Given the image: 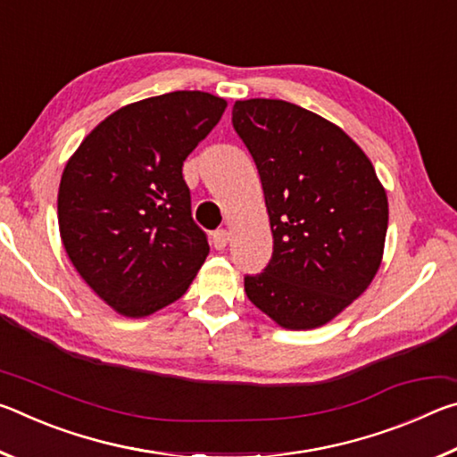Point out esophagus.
<instances>
[{"label": "esophagus", "instance_id": "1", "mask_svg": "<svg viewBox=\"0 0 457 457\" xmlns=\"http://www.w3.org/2000/svg\"><path fill=\"white\" fill-rule=\"evenodd\" d=\"M228 242H229V231L228 229H215L213 234H212V244H213V247L215 250H223V247L228 245Z\"/></svg>", "mask_w": 457, "mask_h": 457}]
</instances>
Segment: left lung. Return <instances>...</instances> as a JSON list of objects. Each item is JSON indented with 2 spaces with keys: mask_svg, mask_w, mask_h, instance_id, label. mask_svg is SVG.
Returning <instances> with one entry per match:
<instances>
[{
  "mask_svg": "<svg viewBox=\"0 0 457 457\" xmlns=\"http://www.w3.org/2000/svg\"><path fill=\"white\" fill-rule=\"evenodd\" d=\"M231 125L256 163L272 258L245 274L247 298L290 330L322 327L359 298L383 258L386 195L337 125L286 100H237Z\"/></svg>",
  "mask_w": 457,
  "mask_h": 457,
  "instance_id": "1",
  "label": "left lung"
}]
</instances>
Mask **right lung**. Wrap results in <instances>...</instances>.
<instances>
[{
  "instance_id": "1",
  "label": "right lung",
  "mask_w": 457,
  "mask_h": 457,
  "mask_svg": "<svg viewBox=\"0 0 457 457\" xmlns=\"http://www.w3.org/2000/svg\"><path fill=\"white\" fill-rule=\"evenodd\" d=\"M226 100L177 90L119 108L62 173L60 236L106 304L146 316L181 298L207 253L191 218L183 161L218 125Z\"/></svg>"
}]
</instances>
